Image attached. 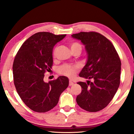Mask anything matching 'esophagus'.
<instances>
[{"label": "esophagus", "mask_w": 134, "mask_h": 134, "mask_svg": "<svg viewBox=\"0 0 134 134\" xmlns=\"http://www.w3.org/2000/svg\"><path fill=\"white\" fill-rule=\"evenodd\" d=\"M74 85V83L72 82L71 80H70L69 81V86H72Z\"/></svg>", "instance_id": "34e87169"}]
</instances>
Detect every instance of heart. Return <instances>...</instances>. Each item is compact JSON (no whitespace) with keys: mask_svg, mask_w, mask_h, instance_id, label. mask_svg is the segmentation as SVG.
<instances>
[{"mask_svg":"<svg viewBox=\"0 0 134 134\" xmlns=\"http://www.w3.org/2000/svg\"><path fill=\"white\" fill-rule=\"evenodd\" d=\"M70 46H71V49L74 48V47H80L81 48V45L77 42L72 43ZM78 69L79 65H71L69 64H64L59 67L58 72L62 75L66 76L69 77H72L75 76Z\"/></svg>","mask_w":134,"mask_h":134,"instance_id":"1","label":"heart"}]
</instances>
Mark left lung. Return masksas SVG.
<instances>
[{
  "instance_id": "8db88e82",
  "label": "left lung",
  "mask_w": 134,
  "mask_h": 134,
  "mask_svg": "<svg viewBox=\"0 0 134 134\" xmlns=\"http://www.w3.org/2000/svg\"><path fill=\"white\" fill-rule=\"evenodd\" d=\"M71 37L85 45L87 61L79 76L92 79L78 82L81 92L76 97L78 105L88 112H97L114 97L120 85L121 62L109 40L96 32H81Z\"/></svg>"
}]
</instances>
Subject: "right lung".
I'll return each mask as SVG.
<instances>
[{"mask_svg":"<svg viewBox=\"0 0 134 134\" xmlns=\"http://www.w3.org/2000/svg\"><path fill=\"white\" fill-rule=\"evenodd\" d=\"M66 35L40 32L22 45L13 64V81L24 103L37 112H46L57 105L61 94L67 89L69 79L60 76L46 83L44 73L53 65V49Z\"/></svg>","mask_w":134,"mask_h":134,"instance_id":"obj_1","label":"right lung"}]
</instances>
